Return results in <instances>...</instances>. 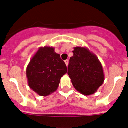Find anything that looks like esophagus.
<instances>
[{
	"label": "esophagus",
	"instance_id": "1",
	"mask_svg": "<svg viewBox=\"0 0 128 128\" xmlns=\"http://www.w3.org/2000/svg\"><path fill=\"white\" fill-rule=\"evenodd\" d=\"M64 62H65L66 65L67 66H68V64H69V61H68V60H66L65 61H64Z\"/></svg>",
	"mask_w": 128,
	"mask_h": 128
}]
</instances>
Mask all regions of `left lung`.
<instances>
[{
    "label": "left lung",
    "instance_id": "8db88e82",
    "mask_svg": "<svg viewBox=\"0 0 128 128\" xmlns=\"http://www.w3.org/2000/svg\"><path fill=\"white\" fill-rule=\"evenodd\" d=\"M72 52L68 71L72 86L84 95H92L104 82L102 64L97 56L86 47H74Z\"/></svg>",
    "mask_w": 128,
    "mask_h": 128
}]
</instances>
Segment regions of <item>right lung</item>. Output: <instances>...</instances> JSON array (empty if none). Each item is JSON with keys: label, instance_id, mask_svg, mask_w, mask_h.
<instances>
[{"label": "right lung", "instance_id": "obj_1", "mask_svg": "<svg viewBox=\"0 0 128 128\" xmlns=\"http://www.w3.org/2000/svg\"><path fill=\"white\" fill-rule=\"evenodd\" d=\"M67 72L65 62L50 46L39 48L30 60L26 76L30 88L41 96L57 90L60 78Z\"/></svg>", "mask_w": 128, "mask_h": 128}]
</instances>
